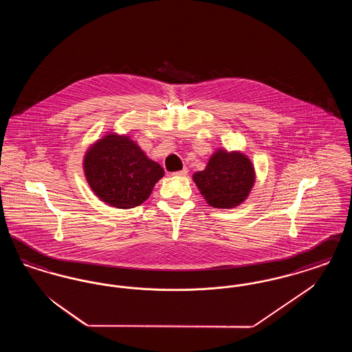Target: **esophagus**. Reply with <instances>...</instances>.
<instances>
[{"label": "esophagus", "instance_id": "1", "mask_svg": "<svg viewBox=\"0 0 352 352\" xmlns=\"http://www.w3.org/2000/svg\"><path fill=\"white\" fill-rule=\"evenodd\" d=\"M187 173H188L187 168H184L182 170H179V171L173 173V175H177V177H184V175H187Z\"/></svg>", "mask_w": 352, "mask_h": 352}]
</instances>
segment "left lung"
Instances as JSON below:
<instances>
[{"instance_id": "8db88e82", "label": "left lung", "mask_w": 352, "mask_h": 352, "mask_svg": "<svg viewBox=\"0 0 352 352\" xmlns=\"http://www.w3.org/2000/svg\"><path fill=\"white\" fill-rule=\"evenodd\" d=\"M254 168L240 151L219 149L203 171L192 175L206 201L215 208H234L247 199L254 184Z\"/></svg>"}]
</instances>
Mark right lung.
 <instances>
[{"instance_id":"obj_1","label":"right lung","mask_w":352,"mask_h":352,"mask_svg":"<svg viewBox=\"0 0 352 352\" xmlns=\"http://www.w3.org/2000/svg\"><path fill=\"white\" fill-rule=\"evenodd\" d=\"M84 174L101 201L118 208H133L151 197L165 171L128 135L111 133L85 153Z\"/></svg>"}]
</instances>
